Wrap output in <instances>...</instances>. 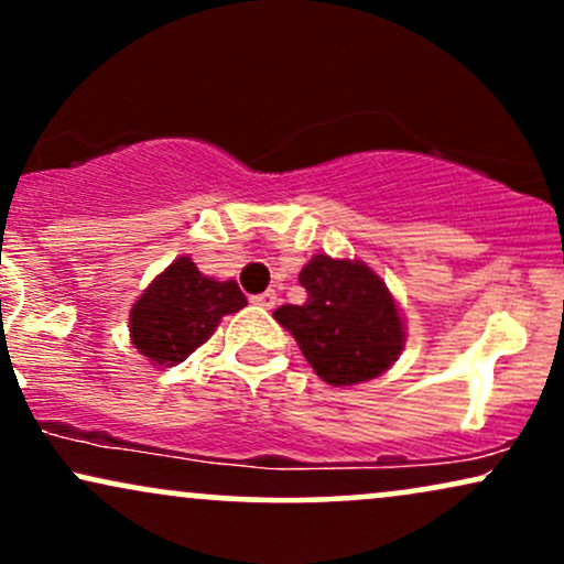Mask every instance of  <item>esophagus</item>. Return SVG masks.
Instances as JSON below:
<instances>
[{
    "instance_id": "esophagus-1",
    "label": "esophagus",
    "mask_w": 564,
    "mask_h": 564,
    "mask_svg": "<svg viewBox=\"0 0 564 564\" xmlns=\"http://www.w3.org/2000/svg\"><path fill=\"white\" fill-rule=\"evenodd\" d=\"M251 302L260 304V307H264V310H273L275 304H278V294H275L273 289H268V291H262V294L251 296Z\"/></svg>"
}]
</instances>
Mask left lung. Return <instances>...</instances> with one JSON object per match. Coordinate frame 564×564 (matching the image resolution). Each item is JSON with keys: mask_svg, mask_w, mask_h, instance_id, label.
I'll use <instances>...</instances> for the list:
<instances>
[{"mask_svg": "<svg viewBox=\"0 0 564 564\" xmlns=\"http://www.w3.org/2000/svg\"><path fill=\"white\" fill-rule=\"evenodd\" d=\"M304 304H281L273 318L294 336L304 360L334 387L384 373L403 349V323L384 281L364 262L315 254L300 273Z\"/></svg>", "mask_w": 564, "mask_h": 564, "instance_id": "left-lung-1", "label": "left lung"}]
</instances>
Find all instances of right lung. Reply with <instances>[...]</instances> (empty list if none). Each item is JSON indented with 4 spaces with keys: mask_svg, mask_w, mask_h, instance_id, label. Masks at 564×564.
<instances>
[{
    "mask_svg": "<svg viewBox=\"0 0 564 564\" xmlns=\"http://www.w3.org/2000/svg\"><path fill=\"white\" fill-rule=\"evenodd\" d=\"M241 307L246 296L236 281H212L191 257H180L134 302L132 345L153 366H177L209 339L223 315Z\"/></svg>",
    "mask_w": 564,
    "mask_h": 564,
    "instance_id": "obj_1",
    "label": "right lung"
}]
</instances>
